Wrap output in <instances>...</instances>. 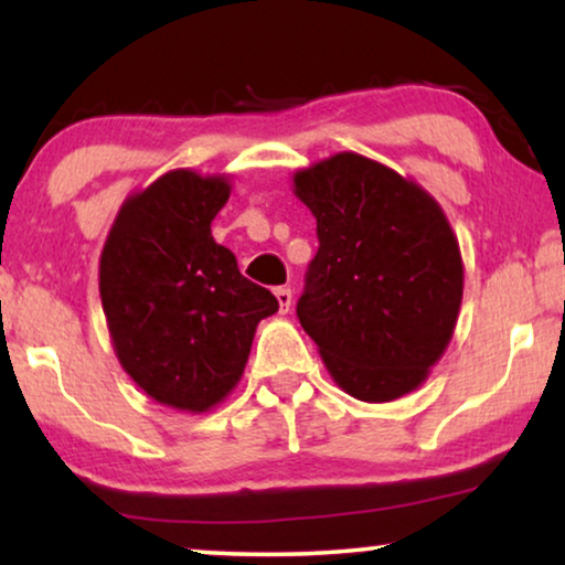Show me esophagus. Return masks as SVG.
Wrapping results in <instances>:
<instances>
[{
  "label": "esophagus",
  "mask_w": 565,
  "mask_h": 565,
  "mask_svg": "<svg viewBox=\"0 0 565 565\" xmlns=\"http://www.w3.org/2000/svg\"><path fill=\"white\" fill-rule=\"evenodd\" d=\"M275 298H277V303H280V311L288 313L290 306H292V290L290 288H277Z\"/></svg>",
  "instance_id": "obj_1"
}]
</instances>
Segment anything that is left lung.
Masks as SVG:
<instances>
[{
  "instance_id": "8db88e82",
  "label": "left lung",
  "mask_w": 565,
  "mask_h": 565,
  "mask_svg": "<svg viewBox=\"0 0 565 565\" xmlns=\"http://www.w3.org/2000/svg\"><path fill=\"white\" fill-rule=\"evenodd\" d=\"M292 192L319 234L296 311L329 375L367 404L416 391L450 344L462 300L445 211L422 184L354 151L298 169Z\"/></svg>"
}]
</instances>
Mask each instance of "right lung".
Instances as JSON below:
<instances>
[{"instance_id":"1","label":"right lung","mask_w":565,"mask_h":565,"mask_svg":"<svg viewBox=\"0 0 565 565\" xmlns=\"http://www.w3.org/2000/svg\"><path fill=\"white\" fill-rule=\"evenodd\" d=\"M226 174L172 169L120 205L99 257V298L122 370L157 404L205 414L249 360L277 298L238 273L211 223Z\"/></svg>"}]
</instances>
